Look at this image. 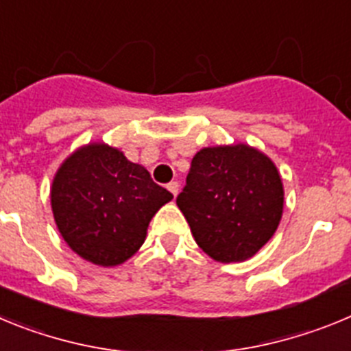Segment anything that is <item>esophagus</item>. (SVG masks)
I'll list each match as a JSON object with an SVG mask.
<instances>
[{"label": "esophagus", "mask_w": 351, "mask_h": 351, "mask_svg": "<svg viewBox=\"0 0 351 351\" xmlns=\"http://www.w3.org/2000/svg\"><path fill=\"white\" fill-rule=\"evenodd\" d=\"M167 188H169V191L173 195V197H178V193H179V182L178 181L169 182V186H167Z\"/></svg>", "instance_id": "obj_1"}]
</instances>
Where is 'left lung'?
<instances>
[{
	"label": "left lung",
	"instance_id": "obj_1",
	"mask_svg": "<svg viewBox=\"0 0 351 351\" xmlns=\"http://www.w3.org/2000/svg\"><path fill=\"white\" fill-rule=\"evenodd\" d=\"M195 241L218 262H243L274 235L283 214L276 165L250 145L198 151L178 195Z\"/></svg>",
	"mask_w": 351,
	"mask_h": 351
}]
</instances>
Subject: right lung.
Returning a JSON list of instances; mask_svg holds the SVG:
<instances>
[{
    "label": "right lung",
    "mask_w": 351,
    "mask_h": 351,
    "mask_svg": "<svg viewBox=\"0 0 351 351\" xmlns=\"http://www.w3.org/2000/svg\"><path fill=\"white\" fill-rule=\"evenodd\" d=\"M172 193L105 144L80 147L56 173L51 190L56 225L88 262L119 265L144 244L151 218Z\"/></svg>",
    "instance_id": "right-lung-1"
}]
</instances>
